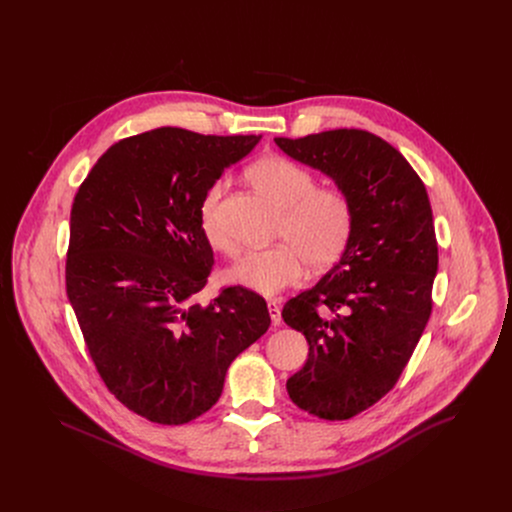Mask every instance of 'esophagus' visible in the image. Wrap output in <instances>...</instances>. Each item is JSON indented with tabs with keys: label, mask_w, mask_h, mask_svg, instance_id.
Masks as SVG:
<instances>
[{
	"label": "esophagus",
	"mask_w": 512,
	"mask_h": 512,
	"mask_svg": "<svg viewBox=\"0 0 512 512\" xmlns=\"http://www.w3.org/2000/svg\"><path fill=\"white\" fill-rule=\"evenodd\" d=\"M267 308H269V316H271V324L273 326H281V308L275 300L267 302Z\"/></svg>",
	"instance_id": "esophagus-1"
}]
</instances>
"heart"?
<instances>
[{
    "mask_svg": "<svg viewBox=\"0 0 512 512\" xmlns=\"http://www.w3.org/2000/svg\"><path fill=\"white\" fill-rule=\"evenodd\" d=\"M247 176L261 194L281 208L275 239L283 243L245 253L229 271L233 283L263 296H275L302 279L304 265L322 271L344 255L354 229V208L344 190L316 186L312 170L285 156L261 158ZM223 190V182L206 190L200 202V225L214 249L233 253V243L218 223Z\"/></svg>",
    "mask_w": 512,
    "mask_h": 512,
    "instance_id": "obj_1",
    "label": "heart"
}]
</instances>
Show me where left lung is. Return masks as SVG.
<instances>
[{
  "label": "left lung",
  "instance_id": "1",
  "mask_svg": "<svg viewBox=\"0 0 512 512\" xmlns=\"http://www.w3.org/2000/svg\"><path fill=\"white\" fill-rule=\"evenodd\" d=\"M275 143L328 174L354 208L340 261L281 312L310 344L304 369L287 379L289 399L310 415L344 421L395 387L431 316V204L409 162L371 131L332 129Z\"/></svg>",
  "mask_w": 512,
  "mask_h": 512
}]
</instances>
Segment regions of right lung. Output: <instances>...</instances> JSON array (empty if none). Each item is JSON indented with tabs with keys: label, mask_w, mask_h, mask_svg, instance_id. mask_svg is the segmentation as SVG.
Wrapping results in <instances>:
<instances>
[{
	"label": "right lung",
	"mask_w": 512,
	"mask_h": 512,
	"mask_svg": "<svg viewBox=\"0 0 512 512\" xmlns=\"http://www.w3.org/2000/svg\"><path fill=\"white\" fill-rule=\"evenodd\" d=\"M259 139L180 127L125 137L72 202L70 306L109 393L154 423L206 413L231 362L271 324L265 300L243 285L196 300L214 265L200 202Z\"/></svg>",
	"instance_id": "1"
}]
</instances>
